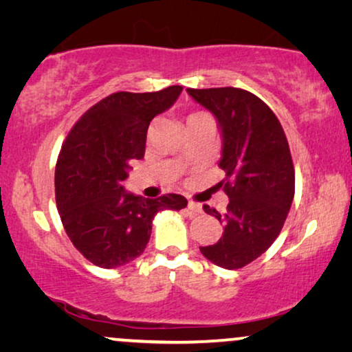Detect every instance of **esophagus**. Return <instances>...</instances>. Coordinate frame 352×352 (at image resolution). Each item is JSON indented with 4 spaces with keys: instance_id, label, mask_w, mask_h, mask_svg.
<instances>
[{
    "instance_id": "obj_1",
    "label": "esophagus",
    "mask_w": 352,
    "mask_h": 352,
    "mask_svg": "<svg viewBox=\"0 0 352 352\" xmlns=\"http://www.w3.org/2000/svg\"><path fill=\"white\" fill-rule=\"evenodd\" d=\"M187 208H189L192 213H201V205L195 204V201L192 200H189V204H187Z\"/></svg>"
}]
</instances>
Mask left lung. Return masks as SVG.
I'll return each instance as SVG.
<instances>
[{
  "mask_svg": "<svg viewBox=\"0 0 352 352\" xmlns=\"http://www.w3.org/2000/svg\"><path fill=\"white\" fill-rule=\"evenodd\" d=\"M187 93L218 122V165L226 173L221 186L229 197L224 213L204 205L224 232L200 252L216 266L240 269L271 247L285 223L295 195L290 147L276 113L248 91L228 86Z\"/></svg>",
  "mask_w": 352,
  "mask_h": 352,
  "instance_id": "left-lung-1",
  "label": "left lung"
}]
</instances>
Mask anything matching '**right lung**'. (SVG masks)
<instances>
[{
    "mask_svg": "<svg viewBox=\"0 0 352 352\" xmlns=\"http://www.w3.org/2000/svg\"><path fill=\"white\" fill-rule=\"evenodd\" d=\"M182 86L155 93L120 91L83 113L62 144L56 165V204L75 248L96 266L113 269L146 250L162 210L187 206L182 195L144 199L124 190L133 160L146 152L152 118L171 107Z\"/></svg>",
    "mask_w": 352,
    "mask_h": 352,
    "instance_id": "add662e5",
    "label": "right lung"
}]
</instances>
